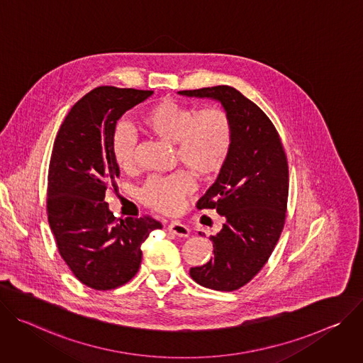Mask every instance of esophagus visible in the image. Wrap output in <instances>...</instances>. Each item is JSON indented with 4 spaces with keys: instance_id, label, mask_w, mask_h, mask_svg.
<instances>
[{
    "instance_id": "obj_1",
    "label": "esophagus",
    "mask_w": 363,
    "mask_h": 363,
    "mask_svg": "<svg viewBox=\"0 0 363 363\" xmlns=\"http://www.w3.org/2000/svg\"><path fill=\"white\" fill-rule=\"evenodd\" d=\"M167 230L172 232L173 235L180 236V238H187L190 235V229L186 225H183L182 222H172V223H169Z\"/></svg>"
}]
</instances>
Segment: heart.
I'll list each match as a JSON object with an SVG mask.
<instances>
[{"label": "heart", "mask_w": 363, "mask_h": 363, "mask_svg": "<svg viewBox=\"0 0 363 363\" xmlns=\"http://www.w3.org/2000/svg\"><path fill=\"white\" fill-rule=\"evenodd\" d=\"M141 125L155 138L174 144L176 158L200 177L218 174L230 154L233 125L229 113L215 105L196 108L174 99H161L141 113ZM111 151L116 166L131 173L137 167V135L127 124H116L111 135ZM191 173L177 170L154 176L141 189L143 203L161 213L180 211L191 191Z\"/></svg>", "instance_id": "1"}]
</instances>
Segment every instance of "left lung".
<instances>
[{
  "mask_svg": "<svg viewBox=\"0 0 363 363\" xmlns=\"http://www.w3.org/2000/svg\"><path fill=\"white\" fill-rule=\"evenodd\" d=\"M179 94L216 99L232 119L229 158L196 205L200 211L215 209L225 223L211 236L215 257L190 268V277L206 289L235 291L262 269L283 232L289 199L287 155L271 119L235 88L220 85Z\"/></svg>",
  "mask_w": 363,
  "mask_h": 363,
  "instance_id": "left-lung-1",
  "label": "left lung"
}]
</instances>
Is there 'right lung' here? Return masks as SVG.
Segmentation results:
<instances>
[{
	"label": "right lung",
	"instance_id": "add662e5",
	"mask_svg": "<svg viewBox=\"0 0 363 363\" xmlns=\"http://www.w3.org/2000/svg\"><path fill=\"white\" fill-rule=\"evenodd\" d=\"M151 95L152 91L98 86L72 106L53 144L49 225L73 275L98 291L127 284L138 272L143 242L161 229L151 216L116 219L104 200L119 177L111 151L116 121Z\"/></svg>",
	"mask_w": 363,
	"mask_h": 363
}]
</instances>
